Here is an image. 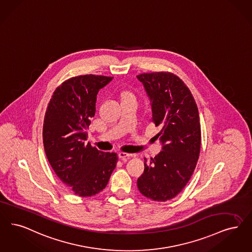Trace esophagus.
Here are the masks:
<instances>
[{"mask_svg": "<svg viewBox=\"0 0 252 252\" xmlns=\"http://www.w3.org/2000/svg\"><path fill=\"white\" fill-rule=\"evenodd\" d=\"M119 158H121L122 160H127V159H129L131 157H133V155L132 154H128V153H119Z\"/></svg>", "mask_w": 252, "mask_h": 252, "instance_id": "obj_1", "label": "esophagus"}]
</instances>
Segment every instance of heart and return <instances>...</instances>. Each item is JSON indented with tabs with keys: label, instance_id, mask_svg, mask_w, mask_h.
<instances>
[{
	"label": "heart",
	"instance_id": "1",
	"mask_svg": "<svg viewBox=\"0 0 252 252\" xmlns=\"http://www.w3.org/2000/svg\"><path fill=\"white\" fill-rule=\"evenodd\" d=\"M129 94H129V93H126H126H124V94H123V96H126V95H129Z\"/></svg>",
	"mask_w": 252,
	"mask_h": 252
}]
</instances>
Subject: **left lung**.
<instances>
[{"label":"left lung","instance_id":"left-lung-1","mask_svg":"<svg viewBox=\"0 0 252 252\" xmlns=\"http://www.w3.org/2000/svg\"><path fill=\"white\" fill-rule=\"evenodd\" d=\"M137 78L151 99V121L160 127L156 137L163 144L159 155L150 162L144 158V171L137 186L146 198L169 201L187 186L199 159L198 107L189 87L173 73H142Z\"/></svg>","mask_w":252,"mask_h":252}]
</instances>
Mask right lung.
Wrapping results in <instances>:
<instances>
[{"instance_id":"1","label":"right lung","mask_w":252,"mask_h":252,"mask_svg":"<svg viewBox=\"0 0 252 252\" xmlns=\"http://www.w3.org/2000/svg\"><path fill=\"white\" fill-rule=\"evenodd\" d=\"M112 77H72L54 91L43 124V143L51 168L80 197L102 191L118 161L117 154L102 152L85 143L96 94Z\"/></svg>"}]
</instances>
